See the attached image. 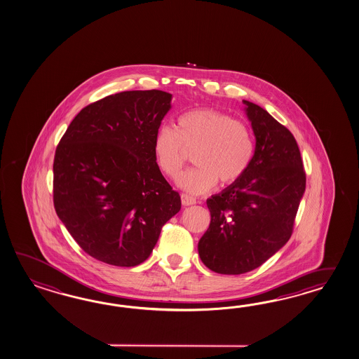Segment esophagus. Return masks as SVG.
Masks as SVG:
<instances>
[{"label": "esophagus", "mask_w": 359, "mask_h": 359, "mask_svg": "<svg viewBox=\"0 0 359 359\" xmlns=\"http://www.w3.org/2000/svg\"><path fill=\"white\" fill-rule=\"evenodd\" d=\"M181 201H182L184 205H192V204L196 203V199L192 198L190 195H187V194H182L181 195Z\"/></svg>", "instance_id": "34e87169"}]
</instances>
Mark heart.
<instances>
[{
  "label": "heart",
  "mask_w": 359,
  "mask_h": 359,
  "mask_svg": "<svg viewBox=\"0 0 359 359\" xmlns=\"http://www.w3.org/2000/svg\"><path fill=\"white\" fill-rule=\"evenodd\" d=\"M152 151L158 170L175 181L188 154L198 165L181 176L178 184L190 194H204L222 184L238 182L248 170L255 142L250 128L225 112L213 109H192L178 117L175 129L161 126Z\"/></svg>",
  "instance_id": "heart-1"
}]
</instances>
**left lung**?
<instances>
[{
	"instance_id": "8db88e82",
	"label": "left lung",
	"mask_w": 359,
	"mask_h": 359,
	"mask_svg": "<svg viewBox=\"0 0 359 359\" xmlns=\"http://www.w3.org/2000/svg\"><path fill=\"white\" fill-rule=\"evenodd\" d=\"M243 103L256 137L253 158L238 182L207 201L210 224L198 244L203 264L226 276L261 266L288 242L306 186L291 132L266 109Z\"/></svg>"
}]
</instances>
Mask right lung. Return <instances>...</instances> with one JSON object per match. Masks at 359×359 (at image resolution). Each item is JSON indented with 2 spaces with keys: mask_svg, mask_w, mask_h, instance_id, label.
I'll use <instances>...</instances> for the list:
<instances>
[{
  "mask_svg": "<svg viewBox=\"0 0 359 359\" xmlns=\"http://www.w3.org/2000/svg\"><path fill=\"white\" fill-rule=\"evenodd\" d=\"M170 100L155 89L109 95L81 109L57 146L55 212L83 252L104 264H142L181 209L152 151Z\"/></svg>",
  "mask_w": 359,
  "mask_h": 359,
  "instance_id": "right-lung-1",
  "label": "right lung"
}]
</instances>
